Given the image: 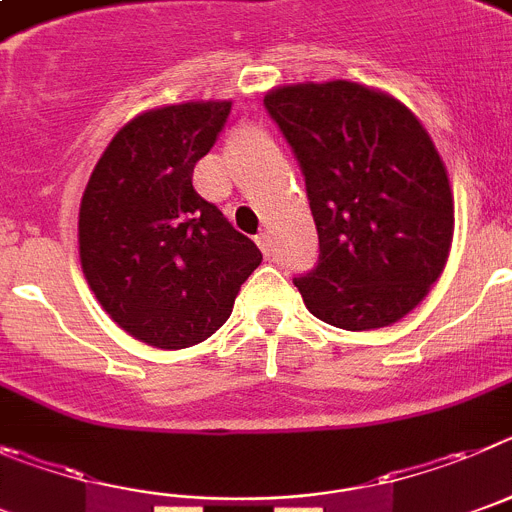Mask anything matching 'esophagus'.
<instances>
[{
    "label": "esophagus",
    "mask_w": 512,
    "mask_h": 512,
    "mask_svg": "<svg viewBox=\"0 0 512 512\" xmlns=\"http://www.w3.org/2000/svg\"><path fill=\"white\" fill-rule=\"evenodd\" d=\"M255 242H257V245H260V250L265 252V255H270V234H265V232L257 234Z\"/></svg>",
    "instance_id": "1"
}]
</instances>
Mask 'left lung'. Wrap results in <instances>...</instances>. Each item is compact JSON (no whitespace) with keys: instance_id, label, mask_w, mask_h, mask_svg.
<instances>
[{"instance_id":"8db88e82","label":"left lung","mask_w":512,"mask_h":512,"mask_svg":"<svg viewBox=\"0 0 512 512\" xmlns=\"http://www.w3.org/2000/svg\"><path fill=\"white\" fill-rule=\"evenodd\" d=\"M265 109L293 147L319 232V265L296 278L316 319L347 331L390 326L444 273L454 196L416 114L354 81L288 84Z\"/></svg>"}]
</instances>
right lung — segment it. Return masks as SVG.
<instances>
[{
  "instance_id": "add662e5",
  "label": "right lung",
  "mask_w": 512,
  "mask_h": 512,
  "mask_svg": "<svg viewBox=\"0 0 512 512\" xmlns=\"http://www.w3.org/2000/svg\"><path fill=\"white\" fill-rule=\"evenodd\" d=\"M232 101L147 109L114 135L78 209L86 283L114 324L158 349L204 342L262 252L193 191Z\"/></svg>"
}]
</instances>
